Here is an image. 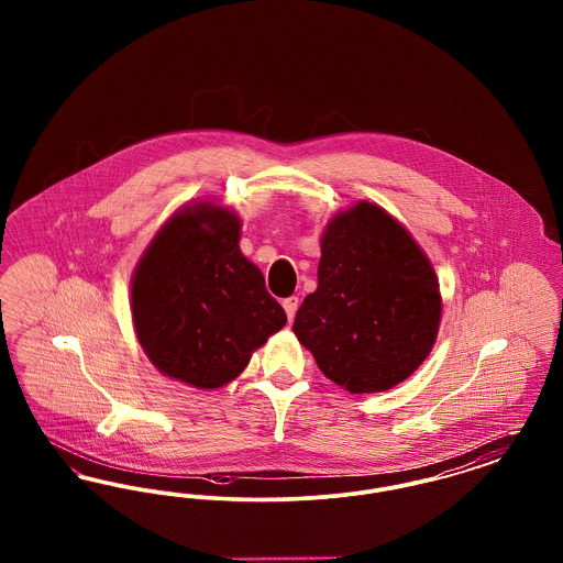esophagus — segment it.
<instances>
[{"instance_id": "1", "label": "esophagus", "mask_w": 563, "mask_h": 563, "mask_svg": "<svg viewBox=\"0 0 563 563\" xmlns=\"http://www.w3.org/2000/svg\"><path fill=\"white\" fill-rule=\"evenodd\" d=\"M297 306H299V299H297V297H287V299L283 301V308H285V312H287V319H289V321H294L295 312H297Z\"/></svg>"}]
</instances>
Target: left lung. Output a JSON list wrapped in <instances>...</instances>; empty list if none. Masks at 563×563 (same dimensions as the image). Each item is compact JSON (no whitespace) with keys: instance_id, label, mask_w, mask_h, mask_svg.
Masks as SVG:
<instances>
[{"instance_id":"obj_1","label":"left lung","mask_w":563,"mask_h":563,"mask_svg":"<svg viewBox=\"0 0 563 563\" xmlns=\"http://www.w3.org/2000/svg\"><path fill=\"white\" fill-rule=\"evenodd\" d=\"M439 321L437 274L395 217L372 202L331 217L319 287L294 322L322 374L352 395L390 390L429 356Z\"/></svg>"}]
</instances>
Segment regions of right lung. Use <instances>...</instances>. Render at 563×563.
Masks as SVG:
<instances>
[{
	"label": "right lung",
	"mask_w": 563,
	"mask_h": 563,
	"mask_svg": "<svg viewBox=\"0 0 563 563\" xmlns=\"http://www.w3.org/2000/svg\"><path fill=\"white\" fill-rule=\"evenodd\" d=\"M239 241L236 214L198 202L173 214L139 260L134 331L161 374L202 390L225 386L285 327L283 306Z\"/></svg>",
	"instance_id": "obj_1"
}]
</instances>
